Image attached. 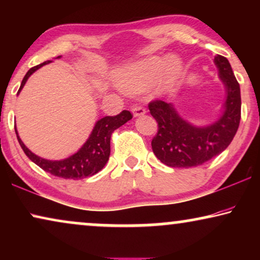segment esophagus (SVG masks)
<instances>
[{
    "instance_id": "34e87169",
    "label": "esophagus",
    "mask_w": 260,
    "mask_h": 260,
    "mask_svg": "<svg viewBox=\"0 0 260 260\" xmlns=\"http://www.w3.org/2000/svg\"><path fill=\"white\" fill-rule=\"evenodd\" d=\"M145 109L142 108V106H135L133 109V115L134 117H141V116H144L145 115Z\"/></svg>"
}]
</instances>
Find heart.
<instances>
[{
	"mask_svg": "<svg viewBox=\"0 0 260 260\" xmlns=\"http://www.w3.org/2000/svg\"><path fill=\"white\" fill-rule=\"evenodd\" d=\"M183 63L176 55L149 56L117 71V84L129 93L147 91L155 84L156 93L170 90L182 72Z\"/></svg>",
	"mask_w": 260,
	"mask_h": 260,
	"instance_id": "heart-1",
	"label": "heart"
}]
</instances>
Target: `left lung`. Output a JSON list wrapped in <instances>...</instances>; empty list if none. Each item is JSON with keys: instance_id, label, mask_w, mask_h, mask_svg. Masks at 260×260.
<instances>
[{"instance_id": "1", "label": "left lung", "mask_w": 260, "mask_h": 260, "mask_svg": "<svg viewBox=\"0 0 260 260\" xmlns=\"http://www.w3.org/2000/svg\"><path fill=\"white\" fill-rule=\"evenodd\" d=\"M219 79L225 86L226 98L219 118L207 125H195L179 115L173 103L162 101L149 104L151 116L158 123L152 138V151L166 166L190 168L204 165L229 147L240 123V86L225 56L216 55Z\"/></svg>"}]
</instances>
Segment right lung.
<instances>
[{
    "label": "right lung",
    "instance_id": "right-lung-1",
    "mask_svg": "<svg viewBox=\"0 0 260 260\" xmlns=\"http://www.w3.org/2000/svg\"><path fill=\"white\" fill-rule=\"evenodd\" d=\"M61 55L56 56L55 59H60ZM52 60H47V61L40 63V65L30 69L24 76L21 86L19 88L20 93L22 90L24 84L27 83L28 78L33 74L35 71L40 69L44 65L51 63ZM133 118L130 111L124 110L119 113V115L110 117H103L99 120H97L94 124L93 129H92L90 136L86 140V142L83 144L79 150L76 154L71 155L70 157L59 159V161H53V159H46L42 158L40 156L35 155L34 152H31L28 149L17 133L16 126H15V133L17 141L24 151V154L28 156V158L31 162H34L35 165L40 167L41 169H44L45 172H47L52 175L62 177V179H73V180H79L84 179V177H88L94 175L98 172L104 168L106 162L109 161L110 156V140H111V135L116 129H118L119 126H122L125 124L127 120Z\"/></svg>",
    "mask_w": 260,
    "mask_h": 260
}]
</instances>
